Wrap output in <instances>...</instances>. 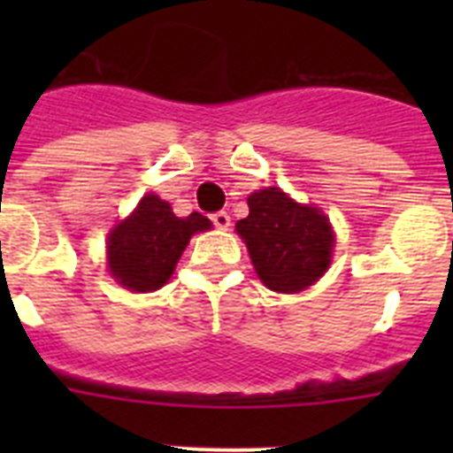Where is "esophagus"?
Segmentation results:
<instances>
[{
    "label": "esophagus",
    "mask_w": 453,
    "mask_h": 453,
    "mask_svg": "<svg viewBox=\"0 0 453 453\" xmlns=\"http://www.w3.org/2000/svg\"><path fill=\"white\" fill-rule=\"evenodd\" d=\"M211 219H213V224L218 226V229H226V226L231 224V218L226 211H218V213L211 215Z\"/></svg>",
    "instance_id": "34e87169"
}]
</instances>
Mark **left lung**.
<instances>
[{
  "instance_id": "8db88e82",
  "label": "left lung",
  "mask_w": 453,
  "mask_h": 453,
  "mask_svg": "<svg viewBox=\"0 0 453 453\" xmlns=\"http://www.w3.org/2000/svg\"><path fill=\"white\" fill-rule=\"evenodd\" d=\"M250 215L235 231L245 240L254 270L274 292H302L329 270L335 235L318 206L288 197L281 188L256 190L247 197Z\"/></svg>"
}]
</instances>
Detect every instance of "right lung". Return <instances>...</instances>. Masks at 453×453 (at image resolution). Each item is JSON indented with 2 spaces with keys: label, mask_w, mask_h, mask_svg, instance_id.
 <instances>
[{
  "label": "right lung",
  "mask_w": 453,
  "mask_h": 453,
  "mask_svg": "<svg viewBox=\"0 0 453 453\" xmlns=\"http://www.w3.org/2000/svg\"><path fill=\"white\" fill-rule=\"evenodd\" d=\"M211 226V219L202 213L177 218L170 203L150 192L108 234V272L127 290H158L172 276L192 235Z\"/></svg>",
  "instance_id": "obj_1"
}]
</instances>
